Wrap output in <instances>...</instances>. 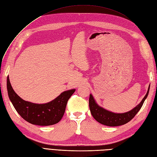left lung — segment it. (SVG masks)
Instances as JSON below:
<instances>
[{"label":"left lung","instance_id":"obj_1","mask_svg":"<svg viewBox=\"0 0 157 157\" xmlns=\"http://www.w3.org/2000/svg\"><path fill=\"white\" fill-rule=\"evenodd\" d=\"M149 89L150 85L148 86L147 94L138 105H136L132 110L123 113H113V112L107 111L104 109V108L100 107L95 102L93 95L90 94L89 99V105L91 113L94 118L98 122L102 124H104V125L109 127L123 125V124L129 122L135 117V115L138 113L140 109V108L142 107L144 100L147 98L148 92H149Z\"/></svg>","mask_w":157,"mask_h":157}]
</instances>
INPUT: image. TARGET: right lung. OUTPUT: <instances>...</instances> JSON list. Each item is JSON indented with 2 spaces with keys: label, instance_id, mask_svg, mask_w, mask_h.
<instances>
[{
  "label": "right lung",
  "instance_id": "right-lung-1",
  "mask_svg": "<svg viewBox=\"0 0 157 157\" xmlns=\"http://www.w3.org/2000/svg\"><path fill=\"white\" fill-rule=\"evenodd\" d=\"M7 90L10 101L18 113L29 123L40 126L58 123L65 113L68 99L75 91L74 89L63 91L56 99L46 103H33L25 101L15 93L9 76L7 77Z\"/></svg>",
  "mask_w": 157,
  "mask_h": 157
}]
</instances>
